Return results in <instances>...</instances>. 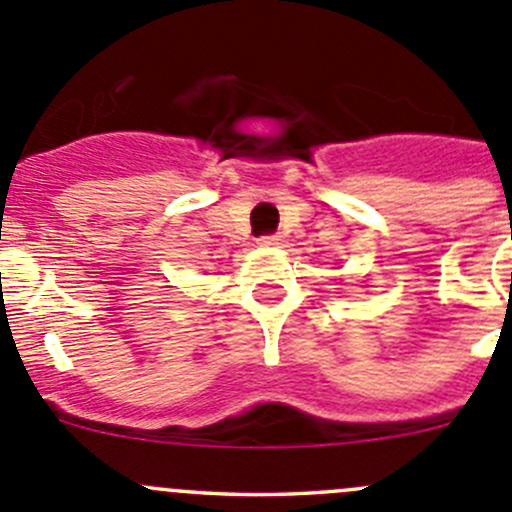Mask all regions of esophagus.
<instances>
[{
	"instance_id": "1",
	"label": "esophagus",
	"mask_w": 512,
	"mask_h": 512,
	"mask_svg": "<svg viewBox=\"0 0 512 512\" xmlns=\"http://www.w3.org/2000/svg\"><path fill=\"white\" fill-rule=\"evenodd\" d=\"M262 245H280V235H265L260 237Z\"/></svg>"
}]
</instances>
